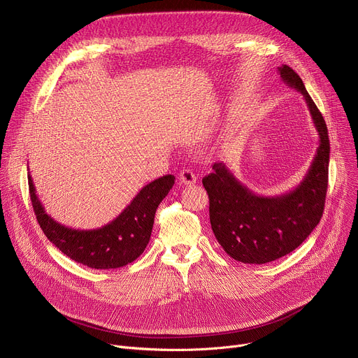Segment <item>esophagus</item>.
I'll list each match as a JSON object with an SVG mask.
<instances>
[{"label": "esophagus", "instance_id": "34e87169", "mask_svg": "<svg viewBox=\"0 0 358 358\" xmlns=\"http://www.w3.org/2000/svg\"><path fill=\"white\" fill-rule=\"evenodd\" d=\"M180 182L185 185H192L196 182V176L191 170H182L180 173Z\"/></svg>", "mask_w": 358, "mask_h": 358}]
</instances>
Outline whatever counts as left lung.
<instances>
[{"mask_svg":"<svg viewBox=\"0 0 358 358\" xmlns=\"http://www.w3.org/2000/svg\"><path fill=\"white\" fill-rule=\"evenodd\" d=\"M282 80L300 92L308 103L319 147L301 182L276 196H261L239 182L224 163L202 178L210 198V221L215 238L235 261L262 265L294 250L320 222L329 181L330 141L326 122L300 76L287 65Z\"/></svg>","mask_w":358,"mask_h":358,"instance_id":"obj_1","label":"left lung"}]
</instances>
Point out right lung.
<instances>
[{"label":"right lung","mask_w":358,"mask_h":358,"mask_svg":"<svg viewBox=\"0 0 358 358\" xmlns=\"http://www.w3.org/2000/svg\"><path fill=\"white\" fill-rule=\"evenodd\" d=\"M174 180V176L167 174L143 187L122 214L105 227L72 229L45 213L28 176L32 208L46 238L66 257L92 269H117L140 257L150 241L157 207Z\"/></svg>","instance_id":"right-lung-1"}]
</instances>
